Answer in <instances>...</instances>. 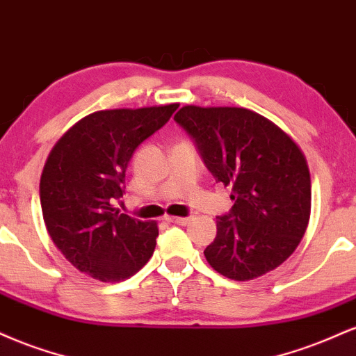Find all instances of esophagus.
<instances>
[{"mask_svg": "<svg viewBox=\"0 0 356 356\" xmlns=\"http://www.w3.org/2000/svg\"><path fill=\"white\" fill-rule=\"evenodd\" d=\"M167 222L179 224V226H187L191 222V218H177V216H165Z\"/></svg>", "mask_w": 356, "mask_h": 356, "instance_id": "34e87169", "label": "esophagus"}]
</instances>
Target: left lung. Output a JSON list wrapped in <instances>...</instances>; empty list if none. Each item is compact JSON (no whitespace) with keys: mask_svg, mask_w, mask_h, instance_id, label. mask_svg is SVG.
<instances>
[{"mask_svg":"<svg viewBox=\"0 0 356 356\" xmlns=\"http://www.w3.org/2000/svg\"><path fill=\"white\" fill-rule=\"evenodd\" d=\"M174 120L194 138L216 182L231 187L234 206L218 218V234L204 251L219 275L259 277L295 252L312 212L306 159L288 134L241 107L186 105Z\"/></svg>","mask_w":356,"mask_h":356,"instance_id":"1","label":"left lung"}]
</instances>
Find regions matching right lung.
I'll use <instances>...</instances> for the list:
<instances>
[{"mask_svg": "<svg viewBox=\"0 0 356 356\" xmlns=\"http://www.w3.org/2000/svg\"><path fill=\"white\" fill-rule=\"evenodd\" d=\"M179 104L99 110L56 142L43 167L40 202L48 234L67 261L102 283L134 276L154 254L155 220L120 214L125 170L145 138Z\"/></svg>", "mask_w": 356, "mask_h": 356, "instance_id": "right-lung-1", "label": "right lung"}]
</instances>
